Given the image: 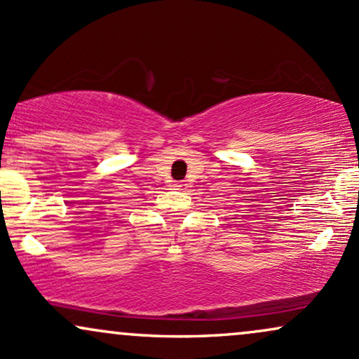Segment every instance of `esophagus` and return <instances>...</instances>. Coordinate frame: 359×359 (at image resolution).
Returning <instances> with one entry per match:
<instances>
[{
	"instance_id": "obj_1",
	"label": "esophagus",
	"mask_w": 359,
	"mask_h": 359,
	"mask_svg": "<svg viewBox=\"0 0 359 359\" xmlns=\"http://www.w3.org/2000/svg\"><path fill=\"white\" fill-rule=\"evenodd\" d=\"M174 187L175 189H185V187H187V184H185V182H175Z\"/></svg>"
}]
</instances>
